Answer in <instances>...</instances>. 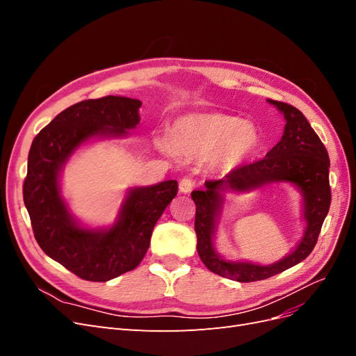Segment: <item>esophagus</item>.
<instances>
[{"label":"esophagus","instance_id":"obj_1","mask_svg":"<svg viewBox=\"0 0 356 356\" xmlns=\"http://www.w3.org/2000/svg\"><path fill=\"white\" fill-rule=\"evenodd\" d=\"M193 187H195V181L188 177H184L179 181V191L181 193H190L193 190Z\"/></svg>","mask_w":356,"mask_h":356}]
</instances>
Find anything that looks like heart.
Instances as JSON below:
<instances>
[{"mask_svg":"<svg viewBox=\"0 0 356 356\" xmlns=\"http://www.w3.org/2000/svg\"><path fill=\"white\" fill-rule=\"evenodd\" d=\"M170 143L177 153L196 156L221 148L224 161L251 156L261 144L257 127L245 118L224 113H195L182 115L170 127ZM168 149L166 144H160Z\"/></svg>","mask_w":356,"mask_h":356,"instance_id":"obj_1","label":"heart"}]
</instances>
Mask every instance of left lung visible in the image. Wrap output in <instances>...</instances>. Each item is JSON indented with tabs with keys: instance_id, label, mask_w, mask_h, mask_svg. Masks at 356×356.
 <instances>
[{
	"instance_id": "1",
	"label": "left lung",
	"mask_w": 356,
	"mask_h": 356,
	"mask_svg": "<svg viewBox=\"0 0 356 356\" xmlns=\"http://www.w3.org/2000/svg\"><path fill=\"white\" fill-rule=\"evenodd\" d=\"M285 117L284 135L266 157L238 166L221 179L204 181V190L191 191L196 203L195 230L197 252L211 272L238 282H255L282 273L303 261L314 251L322 224L331 203L330 157L325 145L312 129L307 118L296 106L268 99ZM285 180L294 184L304 196L307 232L296 250L270 266L245 262H227L214 251V232L224 191H250L270 181Z\"/></svg>"
}]
</instances>
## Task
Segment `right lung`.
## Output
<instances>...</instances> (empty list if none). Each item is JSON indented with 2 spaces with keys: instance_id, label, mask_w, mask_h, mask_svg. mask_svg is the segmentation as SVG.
<instances>
[{
  "instance_id": "1",
  "label": "right lung",
  "mask_w": 356,
  "mask_h": 356,
  "mask_svg": "<svg viewBox=\"0 0 356 356\" xmlns=\"http://www.w3.org/2000/svg\"><path fill=\"white\" fill-rule=\"evenodd\" d=\"M141 101L104 96L71 105L41 129L28 154L24 202L32 230L53 260L84 281L106 282L143 261L157 220L178 193L175 179L129 190L106 230L83 229L60 196L59 172L88 139L117 138L139 123Z\"/></svg>"
}]
</instances>
